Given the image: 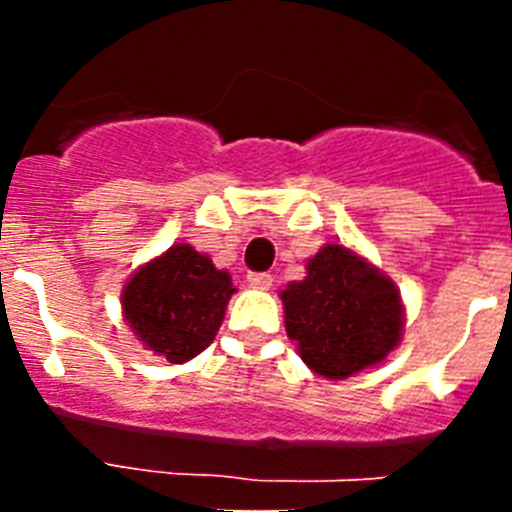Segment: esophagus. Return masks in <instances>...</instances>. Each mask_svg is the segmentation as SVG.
Instances as JSON below:
<instances>
[{
    "label": "esophagus",
    "mask_w": 512,
    "mask_h": 512,
    "mask_svg": "<svg viewBox=\"0 0 512 512\" xmlns=\"http://www.w3.org/2000/svg\"><path fill=\"white\" fill-rule=\"evenodd\" d=\"M271 282H274V277L266 274V271H251V274H248V284H251L253 289H269Z\"/></svg>",
    "instance_id": "34e87169"
}]
</instances>
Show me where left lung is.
Instances as JSON below:
<instances>
[{
    "mask_svg": "<svg viewBox=\"0 0 512 512\" xmlns=\"http://www.w3.org/2000/svg\"><path fill=\"white\" fill-rule=\"evenodd\" d=\"M279 297L287 336L320 377L346 379L400 346V289L343 243H325L307 261V277L289 282Z\"/></svg>",
    "mask_w": 512,
    "mask_h": 512,
    "instance_id": "1",
    "label": "left lung"
}]
</instances>
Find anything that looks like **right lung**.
Listing matches in <instances>:
<instances>
[{
  "label": "right lung",
  "mask_w": 512,
  "mask_h": 512,
  "mask_svg": "<svg viewBox=\"0 0 512 512\" xmlns=\"http://www.w3.org/2000/svg\"><path fill=\"white\" fill-rule=\"evenodd\" d=\"M233 292L230 274L207 253L174 243L128 279L122 318L148 351L184 364L215 341Z\"/></svg>",
  "instance_id": "obj_1"
}]
</instances>
